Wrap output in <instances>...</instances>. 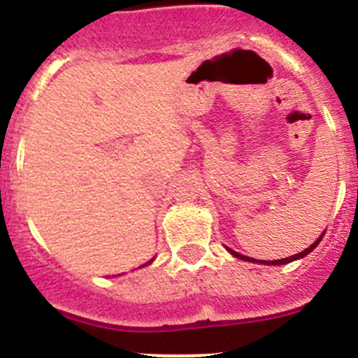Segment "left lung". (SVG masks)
<instances>
[{
	"mask_svg": "<svg viewBox=\"0 0 358 358\" xmlns=\"http://www.w3.org/2000/svg\"><path fill=\"white\" fill-rule=\"evenodd\" d=\"M321 238H322V236H319V238H317V242H314V243H312V245H310L308 249H305V251H303V252H297V255H294V256H289V258H283V260H274V262L255 260V258H249V256L238 255V252L231 251V249H229V252H231V255H233V256H236V258H240V260H248V262H260V264H265V265H283V264H290V262L297 260V258H303V256H306V255H308L310 251H314V249H315V245H317V243L321 242Z\"/></svg>",
	"mask_w": 358,
	"mask_h": 358,
	"instance_id": "left-lung-1",
	"label": "left lung"
}]
</instances>
